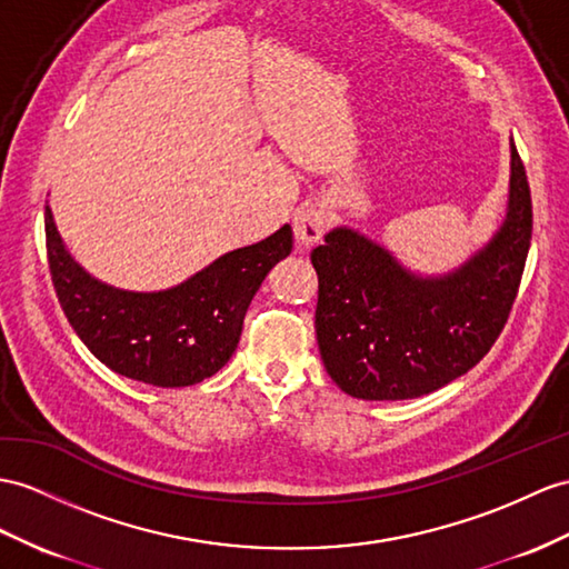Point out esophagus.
Listing matches in <instances>:
<instances>
[{
    "mask_svg": "<svg viewBox=\"0 0 569 569\" xmlns=\"http://www.w3.org/2000/svg\"><path fill=\"white\" fill-rule=\"evenodd\" d=\"M328 229V214L321 204L307 202L301 204L295 214V233L303 246H311L321 241V237Z\"/></svg>",
    "mask_w": 569,
    "mask_h": 569,
    "instance_id": "esophagus-1",
    "label": "esophagus"
}]
</instances>
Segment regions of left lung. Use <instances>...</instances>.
Returning <instances> with one entry per match:
<instances>
[{
    "instance_id": "8db88e82",
    "label": "left lung",
    "mask_w": 569,
    "mask_h": 569,
    "mask_svg": "<svg viewBox=\"0 0 569 569\" xmlns=\"http://www.w3.org/2000/svg\"><path fill=\"white\" fill-rule=\"evenodd\" d=\"M531 229V190L515 142L505 224L456 272L415 277L357 231L332 229L311 251L316 338L330 379L352 398L406 400L463 377L515 307Z\"/></svg>"
}]
</instances>
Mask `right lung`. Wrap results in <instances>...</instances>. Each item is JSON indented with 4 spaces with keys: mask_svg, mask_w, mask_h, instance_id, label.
I'll use <instances>...</instances> for the list:
<instances>
[{
    "mask_svg": "<svg viewBox=\"0 0 569 569\" xmlns=\"http://www.w3.org/2000/svg\"><path fill=\"white\" fill-rule=\"evenodd\" d=\"M50 277L69 326L120 377L161 389L200 383L229 362L260 282L292 253V227L214 260L166 292H122L81 270L46 207Z\"/></svg>",
    "mask_w": 569,
    "mask_h": 569,
    "instance_id": "obj_1",
    "label": "right lung"
}]
</instances>
